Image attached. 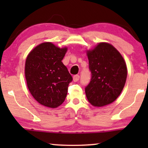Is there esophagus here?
<instances>
[{"mask_svg": "<svg viewBox=\"0 0 148 148\" xmlns=\"http://www.w3.org/2000/svg\"><path fill=\"white\" fill-rule=\"evenodd\" d=\"M80 79V76L79 75H74L73 76V80H74V82H76V81H78Z\"/></svg>", "mask_w": 148, "mask_h": 148, "instance_id": "34e87169", "label": "esophagus"}]
</instances>
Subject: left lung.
<instances>
[{
	"instance_id": "8db88e82",
	"label": "left lung",
	"mask_w": 148,
	"mask_h": 148,
	"mask_svg": "<svg viewBox=\"0 0 148 148\" xmlns=\"http://www.w3.org/2000/svg\"><path fill=\"white\" fill-rule=\"evenodd\" d=\"M87 55L91 72L90 81L85 88L88 101L98 107L113 102L126 82L127 66L123 56L108 43H99Z\"/></svg>"
}]
</instances>
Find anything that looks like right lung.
Listing matches in <instances>:
<instances>
[{
  "instance_id": "right-lung-1",
  "label": "right lung",
  "mask_w": 148,
  "mask_h": 148,
  "mask_svg": "<svg viewBox=\"0 0 148 148\" xmlns=\"http://www.w3.org/2000/svg\"><path fill=\"white\" fill-rule=\"evenodd\" d=\"M67 49L51 42L40 44L28 54L25 76L30 92L44 106L56 108L63 103L72 76L62 62Z\"/></svg>"
}]
</instances>
